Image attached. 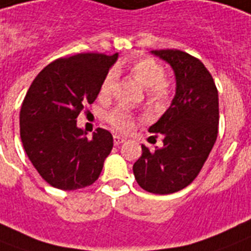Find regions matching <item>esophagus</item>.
<instances>
[{
    "label": "esophagus",
    "instance_id": "esophagus-1",
    "mask_svg": "<svg viewBox=\"0 0 251 251\" xmlns=\"http://www.w3.org/2000/svg\"><path fill=\"white\" fill-rule=\"evenodd\" d=\"M126 139L124 138V136H120V135H115L113 136V143H115V145H120L122 144V143L125 142Z\"/></svg>",
    "mask_w": 251,
    "mask_h": 251
}]
</instances>
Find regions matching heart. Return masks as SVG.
<instances>
[{
	"label": "heart",
	"instance_id": "1",
	"mask_svg": "<svg viewBox=\"0 0 251 251\" xmlns=\"http://www.w3.org/2000/svg\"><path fill=\"white\" fill-rule=\"evenodd\" d=\"M130 74L139 84L147 88V96L153 103H162L167 100L171 93L170 84L165 80V69L159 62L153 58L145 57L134 61L129 66ZM115 81V73L111 71L106 75L100 84V94L107 96L112 88ZM109 122L116 129L122 131H129L132 127L131 116L124 109H117L116 112L109 116Z\"/></svg>",
	"mask_w": 251,
	"mask_h": 251
}]
</instances>
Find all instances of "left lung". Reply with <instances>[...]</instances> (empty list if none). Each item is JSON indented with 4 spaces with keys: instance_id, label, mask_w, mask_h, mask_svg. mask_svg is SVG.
Returning a JSON list of instances; mask_svg holds the SVG:
<instances>
[{
    "instance_id": "8db88e82",
    "label": "left lung",
    "mask_w": 251,
    "mask_h": 251,
    "mask_svg": "<svg viewBox=\"0 0 251 251\" xmlns=\"http://www.w3.org/2000/svg\"><path fill=\"white\" fill-rule=\"evenodd\" d=\"M172 67L176 92L171 104L149 132L161 134L163 147L142 145L132 171L139 186L153 194H172L197 177L218 134V92L203 62L178 50H151Z\"/></svg>"
}]
</instances>
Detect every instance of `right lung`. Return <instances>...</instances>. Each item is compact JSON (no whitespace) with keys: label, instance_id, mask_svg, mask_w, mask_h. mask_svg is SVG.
Here are the masks:
<instances>
[{"label":"right lung","instance_id":"add662e5","mask_svg":"<svg viewBox=\"0 0 251 251\" xmlns=\"http://www.w3.org/2000/svg\"><path fill=\"white\" fill-rule=\"evenodd\" d=\"M119 53H79L58 58L33 80L20 109V138L30 162L50 186L76 190L100 177L113 147L111 132L97 129L92 139L76 119L92 104Z\"/></svg>","mask_w":251,"mask_h":251}]
</instances>
